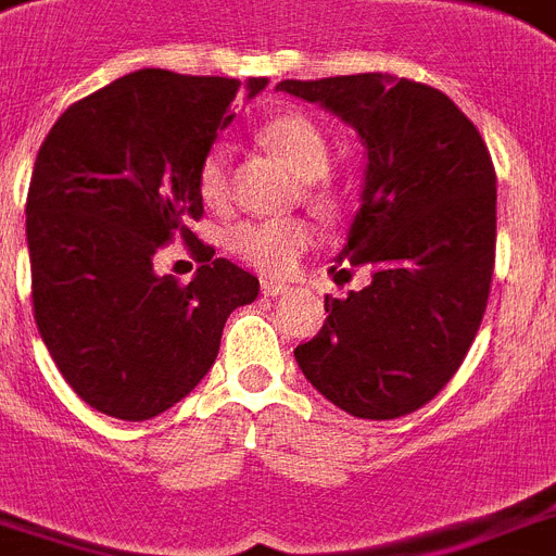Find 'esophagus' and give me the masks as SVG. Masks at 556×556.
I'll return each mask as SVG.
<instances>
[{"mask_svg":"<svg viewBox=\"0 0 556 556\" xmlns=\"http://www.w3.org/2000/svg\"><path fill=\"white\" fill-rule=\"evenodd\" d=\"M263 293L265 296H282V293L288 291V286L286 282H277V279H263Z\"/></svg>","mask_w":556,"mask_h":556,"instance_id":"esophagus-1","label":"esophagus"}]
</instances>
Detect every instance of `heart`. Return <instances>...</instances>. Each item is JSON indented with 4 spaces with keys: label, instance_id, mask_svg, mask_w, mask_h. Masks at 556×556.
Returning <instances> with one entry per match:
<instances>
[{
    "label": "heart",
    "instance_id": "obj_1",
    "mask_svg": "<svg viewBox=\"0 0 556 556\" xmlns=\"http://www.w3.org/2000/svg\"><path fill=\"white\" fill-rule=\"evenodd\" d=\"M260 138L277 152L300 177H305L311 198H333V186L321 180L330 166V141L325 129L305 112H279L260 127ZM231 186V152L226 143H214L200 161L198 191L208 206H223L228 200ZM314 242V228L300 217H282V220H242L228 228L226 245L242 263L251 268L282 277L296 265L302 254Z\"/></svg>",
    "mask_w": 556,
    "mask_h": 556
}]
</instances>
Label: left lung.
Returning <instances> with one entry per match:
<instances>
[{
  "label": "left lung",
  "instance_id": "obj_1",
  "mask_svg": "<svg viewBox=\"0 0 556 556\" xmlns=\"http://www.w3.org/2000/svg\"><path fill=\"white\" fill-rule=\"evenodd\" d=\"M321 104L367 147L362 208L330 270L372 282L325 296L328 319L293 356L330 404L390 421L458 372L486 311L497 177L478 127L435 87L387 73L279 81Z\"/></svg>",
  "mask_w": 556,
  "mask_h": 556
}]
</instances>
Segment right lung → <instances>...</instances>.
<instances>
[{"instance_id":"add662e5","label":"right lung","mask_w":556,"mask_h":556,"mask_svg":"<svg viewBox=\"0 0 556 556\" xmlns=\"http://www.w3.org/2000/svg\"><path fill=\"white\" fill-rule=\"evenodd\" d=\"M268 78H249L254 98ZM237 78L138 70L64 110L27 189L33 316L55 367L98 413L147 421L189 395L217 358L228 314L260 279L191 235L198 169L235 118ZM180 236L189 287L154 270Z\"/></svg>"}]
</instances>
